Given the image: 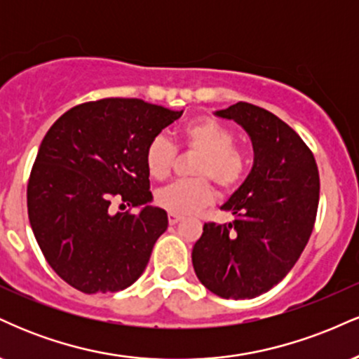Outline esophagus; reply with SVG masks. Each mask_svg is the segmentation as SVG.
Segmentation results:
<instances>
[{
    "mask_svg": "<svg viewBox=\"0 0 359 359\" xmlns=\"http://www.w3.org/2000/svg\"><path fill=\"white\" fill-rule=\"evenodd\" d=\"M179 221H182V216H180V214L168 212V222H170V224H177Z\"/></svg>",
    "mask_w": 359,
    "mask_h": 359,
    "instance_id": "34e87169",
    "label": "esophagus"
}]
</instances>
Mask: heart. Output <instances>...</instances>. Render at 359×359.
Returning <instances> with one entry per match:
<instances>
[{
  "label": "heart",
  "mask_w": 359,
  "mask_h": 359,
  "mask_svg": "<svg viewBox=\"0 0 359 359\" xmlns=\"http://www.w3.org/2000/svg\"><path fill=\"white\" fill-rule=\"evenodd\" d=\"M184 145L199 156L194 162V179L177 180L155 194L160 208L174 214H191L212 201V184L222 192H231L248 172L250 156L246 148L236 143V133L214 118H197L182 130ZM177 150L165 135H156L148 143L145 163L150 175L163 180L170 175Z\"/></svg>",
  "instance_id": "b5f03b06"
}]
</instances>
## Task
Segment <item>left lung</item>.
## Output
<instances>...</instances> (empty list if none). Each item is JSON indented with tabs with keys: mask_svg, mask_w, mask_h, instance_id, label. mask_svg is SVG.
Returning <instances> with one entry per match:
<instances>
[{
	"mask_svg": "<svg viewBox=\"0 0 359 359\" xmlns=\"http://www.w3.org/2000/svg\"><path fill=\"white\" fill-rule=\"evenodd\" d=\"M216 114L248 131L255 163L221 208L233 221L205 222L192 265L212 294L255 299L283 280L306 248L319 205V170L311 148L270 111L236 102Z\"/></svg>",
	"mask_w": 359,
	"mask_h": 359,
	"instance_id": "1",
	"label": "left lung"
}]
</instances>
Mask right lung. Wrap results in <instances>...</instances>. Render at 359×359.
<instances>
[{"label": "right lung", "mask_w": 359, "mask_h": 359, "mask_svg": "<svg viewBox=\"0 0 359 359\" xmlns=\"http://www.w3.org/2000/svg\"><path fill=\"white\" fill-rule=\"evenodd\" d=\"M182 116L133 97L82 102L50 126L27 185L28 219L53 271L84 294L130 287L165 233L167 212L114 211L151 201L145 151Z\"/></svg>", "instance_id": "1"}]
</instances>
